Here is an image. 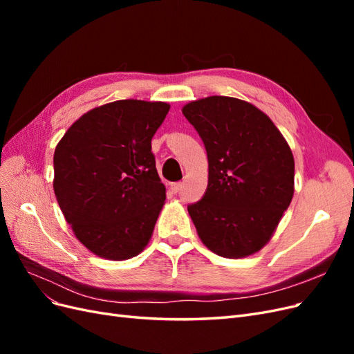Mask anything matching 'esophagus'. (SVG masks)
Segmentation results:
<instances>
[{"label": "esophagus", "instance_id": "esophagus-1", "mask_svg": "<svg viewBox=\"0 0 354 354\" xmlns=\"http://www.w3.org/2000/svg\"><path fill=\"white\" fill-rule=\"evenodd\" d=\"M181 187H183V185H181L180 181H178V183H173V185H171V190H173L174 194H178V192L181 190Z\"/></svg>", "mask_w": 354, "mask_h": 354}]
</instances>
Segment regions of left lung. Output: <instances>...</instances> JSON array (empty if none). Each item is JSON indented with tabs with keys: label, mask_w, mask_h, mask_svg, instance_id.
Listing matches in <instances>:
<instances>
[{
	"label": "left lung",
	"mask_w": 354,
	"mask_h": 354,
	"mask_svg": "<svg viewBox=\"0 0 354 354\" xmlns=\"http://www.w3.org/2000/svg\"><path fill=\"white\" fill-rule=\"evenodd\" d=\"M207 149L208 186L187 207L203 245L243 259L269 242L294 196V156L285 137L254 104L226 95L181 109Z\"/></svg>",
	"instance_id": "left-lung-1"
}]
</instances>
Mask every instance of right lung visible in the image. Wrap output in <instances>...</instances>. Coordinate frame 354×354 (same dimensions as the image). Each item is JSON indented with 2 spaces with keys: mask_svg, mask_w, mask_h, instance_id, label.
Listing matches in <instances>:
<instances>
[{
  "mask_svg": "<svg viewBox=\"0 0 354 354\" xmlns=\"http://www.w3.org/2000/svg\"><path fill=\"white\" fill-rule=\"evenodd\" d=\"M165 102L116 100L84 113L55 151L53 187L75 236L93 254L133 259L151 241L164 207L152 137Z\"/></svg>",
  "mask_w": 354,
  "mask_h": 354,
  "instance_id": "right-lung-1",
  "label": "right lung"
}]
</instances>
